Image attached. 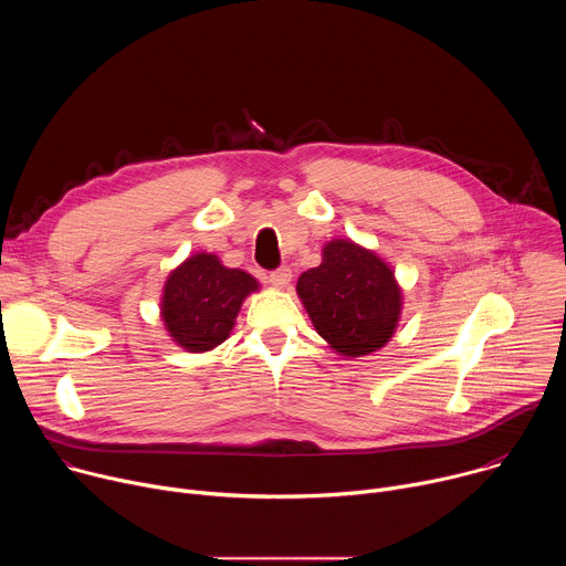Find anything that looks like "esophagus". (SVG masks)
Segmentation results:
<instances>
[{"label":"esophagus","mask_w":566,"mask_h":566,"mask_svg":"<svg viewBox=\"0 0 566 566\" xmlns=\"http://www.w3.org/2000/svg\"><path fill=\"white\" fill-rule=\"evenodd\" d=\"M269 282H271L275 289H284V286L291 282V269H289V266H280V269L271 271Z\"/></svg>","instance_id":"1"}]
</instances>
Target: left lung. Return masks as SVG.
<instances>
[{
  "label": "left lung",
  "mask_w": 566,
  "mask_h": 566,
  "mask_svg": "<svg viewBox=\"0 0 566 566\" xmlns=\"http://www.w3.org/2000/svg\"><path fill=\"white\" fill-rule=\"evenodd\" d=\"M315 332L343 356H367L394 334L400 291L394 273L374 253L336 239L325 247L322 264L297 280Z\"/></svg>",
  "instance_id": "1"
}]
</instances>
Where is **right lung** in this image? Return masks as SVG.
Instances as JSON below:
<instances>
[{
    "mask_svg": "<svg viewBox=\"0 0 566 566\" xmlns=\"http://www.w3.org/2000/svg\"><path fill=\"white\" fill-rule=\"evenodd\" d=\"M255 289L249 273L226 269L214 255L201 253L168 277L160 311L184 349L208 352L230 336L241 302Z\"/></svg>",
    "mask_w": 566,
    "mask_h": 566,
    "instance_id": "right-lung-1",
    "label": "right lung"
}]
</instances>
